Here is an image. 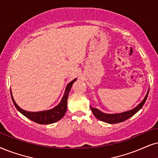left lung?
<instances>
[{
    "mask_svg": "<svg viewBox=\"0 0 158 158\" xmlns=\"http://www.w3.org/2000/svg\"><path fill=\"white\" fill-rule=\"evenodd\" d=\"M149 94V90L147 91V95L144 98L141 102L139 103L137 106H135L134 109H131V110L125 111V112L118 113V114H106L103 113L102 111L98 110V109L95 108H93L90 106V109L92 111H93V114L95 115V117L97 119H98L99 120L104 122V123H109V124H115V123H122V122L126 120V119H129L130 117H131L132 116L135 114V113H137L140 109L142 108V106L146 102V100Z\"/></svg>",
    "mask_w": 158,
    "mask_h": 158,
    "instance_id": "obj_1",
    "label": "left lung"
}]
</instances>
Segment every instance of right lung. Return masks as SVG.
Listing matches in <instances>:
<instances>
[{"label": "right lung", "instance_id": "right-lung-1", "mask_svg": "<svg viewBox=\"0 0 158 158\" xmlns=\"http://www.w3.org/2000/svg\"><path fill=\"white\" fill-rule=\"evenodd\" d=\"M76 80H77V79H74L73 81H71V82L68 84L66 88H65L64 95H63V98H62L60 102V103L57 106H55L52 109H49V110L37 111V112H31V111H25L23 109H22L16 103L15 100L13 98L12 94H11V98H12L14 104H15V107L17 108V110L22 114H23L25 117H27V118L30 119L31 120L35 122L36 123L41 124V125H49V124H52L59 121L65 115L67 110V101L70 89H71L73 82Z\"/></svg>", "mask_w": 158, "mask_h": 158}]
</instances>
